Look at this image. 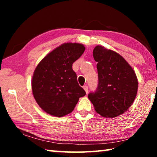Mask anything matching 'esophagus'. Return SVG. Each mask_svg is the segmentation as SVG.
Listing matches in <instances>:
<instances>
[{
	"mask_svg": "<svg viewBox=\"0 0 157 157\" xmlns=\"http://www.w3.org/2000/svg\"><path fill=\"white\" fill-rule=\"evenodd\" d=\"M83 89H84L85 92H86V94H87V93H88V91H89V88H88V86H87L86 85H85V86H83Z\"/></svg>",
	"mask_w": 157,
	"mask_h": 157,
	"instance_id": "34e87169",
	"label": "esophagus"
}]
</instances>
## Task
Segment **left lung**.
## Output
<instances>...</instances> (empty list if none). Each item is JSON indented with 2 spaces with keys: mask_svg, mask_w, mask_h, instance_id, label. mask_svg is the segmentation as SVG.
<instances>
[{
  "mask_svg": "<svg viewBox=\"0 0 157 157\" xmlns=\"http://www.w3.org/2000/svg\"><path fill=\"white\" fill-rule=\"evenodd\" d=\"M97 62L98 88L88 98L95 111L105 118L125 112L136 98L138 79L134 69L118 53L97 46L93 51Z\"/></svg>",
  "mask_w": 157,
  "mask_h": 157,
  "instance_id": "obj_1",
  "label": "left lung"
}]
</instances>
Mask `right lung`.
Returning <instances> with one entry per match:
<instances>
[{"label": "right lung", "instance_id": "right-lung-1", "mask_svg": "<svg viewBox=\"0 0 157 157\" xmlns=\"http://www.w3.org/2000/svg\"><path fill=\"white\" fill-rule=\"evenodd\" d=\"M85 50L83 44L65 43L43 58L34 70L32 91L45 112L62 117L73 111L86 92L79 86L73 63Z\"/></svg>", "mask_w": 157, "mask_h": 157}]
</instances>
